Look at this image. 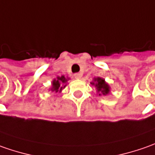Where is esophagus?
Listing matches in <instances>:
<instances>
[{"mask_svg":"<svg viewBox=\"0 0 155 155\" xmlns=\"http://www.w3.org/2000/svg\"><path fill=\"white\" fill-rule=\"evenodd\" d=\"M81 76H82V74L81 73H76V74H74V77L75 78V79H81Z\"/></svg>","mask_w":155,"mask_h":155,"instance_id":"obj_1","label":"esophagus"}]
</instances>
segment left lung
I'll use <instances>...</instances> for the list:
<instances>
[{
    "label": "left lung",
    "instance_id": "1",
    "mask_svg": "<svg viewBox=\"0 0 155 155\" xmlns=\"http://www.w3.org/2000/svg\"><path fill=\"white\" fill-rule=\"evenodd\" d=\"M92 85H94V87H96L98 93H99V95H107V94H110V86L107 84V83L104 81V79L103 78H94V81L91 82Z\"/></svg>",
    "mask_w": 155,
    "mask_h": 155
}]
</instances>
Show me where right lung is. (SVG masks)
Returning <instances> with one entry per match:
<instances>
[{
  "label": "right lung",
  "instance_id": "obj_1",
  "mask_svg": "<svg viewBox=\"0 0 155 155\" xmlns=\"http://www.w3.org/2000/svg\"><path fill=\"white\" fill-rule=\"evenodd\" d=\"M68 80V78H66L64 75L56 77V79L52 81V87L51 90L55 93H61V90L66 87Z\"/></svg>",
  "mask_w": 155,
  "mask_h": 155
}]
</instances>
